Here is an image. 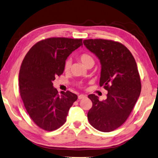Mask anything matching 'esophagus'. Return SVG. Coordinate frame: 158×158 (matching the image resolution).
I'll return each instance as SVG.
<instances>
[{"label": "esophagus", "instance_id": "esophagus-1", "mask_svg": "<svg viewBox=\"0 0 158 158\" xmlns=\"http://www.w3.org/2000/svg\"><path fill=\"white\" fill-rule=\"evenodd\" d=\"M84 97H85V95H84V94H79V95L78 96V99H84Z\"/></svg>", "mask_w": 158, "mask_h": 158}]
</instances>
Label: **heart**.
<instances>
[{
    "mask_svg": "<svg viewBox=\"0 0 158 158\" xmlns=\"http://www.w3.org/2000/svg\"><path fill=\"white\" fill-rule=\"evenodd\" d=\"M79 59H80V60H81V61L86 67L89 65L94 64V60L93 59V57L90 56V54H81L79 56ZM71 66H72L71 59L66 60L65 62V64H64V70L65 72H69L71 69Z\"/></svg>",
    "mask_w": 158,
    "mask_h": 158,
    "instance_id": "1",
    "label": "heart"
}]
</instances>
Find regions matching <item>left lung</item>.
Returning a JSON list of instances; mask_svg holds the SVG:
<instances>
[{"label":"left lung","instance_id":"obj_1","mask_svg":"<svg viewBox=\"0 0 158 158\" xmlns=\"http://www.w3.org/2000/svg\"><path fill=\"white\" fill-rule=\"evenodd\" d=\"M84 45L101 64L99 85L108 90L105 100L89 94L93 106L88 113L97 130L110 132L125 122L141 93V81L133 56L124 45L104 39L84 40Z\"/></svg>","mask_w":158,"mask_h":158}]
</instances>
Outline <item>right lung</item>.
<instances>
[{"label":"right lung","instance_id":"obj_1","mask_svg":"<svg viewBox=\"0 0 158 158\" xmlns=\"http://www.w3.org/2000/svg\"><path fill=\"white\" fill-rule=\"evenodd\" d=\"M82 45V39L43 40L31 48L22 62L19 72L21 99L31 119L44 130L52 131L61 127L77 99V94L70 91L59 94L53 81L64 73L68 56Z\"/></svg>","mask_w":158,"mask_h":158}]
</instances>
